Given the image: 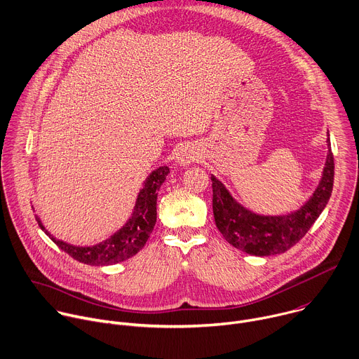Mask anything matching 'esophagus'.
<instances>
[{
  "instance_id": "34e87169",
  "label": "esophagus",
  "mask_w": 359,
  "mask_h": 359,
  "mask_svg": "<svg viewBox=\"0 0 359 359\" xmlns=\"http://www.w3.org/2000/svg\"><path fill=\"white\" fill-rule=\"evenodd\" d=\"M198 156H200V154H198V151L196 148L186 145V147H182L177 151V154H176V163L179 166H187V165L196 162L198 159Z\"/></svg>"
}]
</instances>
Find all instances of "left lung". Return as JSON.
<instances>
[{"mask_svg":"<svg viewBox=\"0 0 359 359\" xmlns=\"http://www.w3.org/2000/svg\"><path fill=\"white\" fill-rule=\"evenodd\" d=\"M327 137V158L316 190L300 208L287 214L268 215L251 211L211 175L214 219L226 243L250 255L269 257L286 252L302 240L325 208L332 191L334 158L330 134Z\"/></svg>","mask_w":359,"mask_h":359,"instance_id":"1","label":"left lung"}]
</instances>
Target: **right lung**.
Wrapping results in <instances>:
<instances>
[{"label":"right lung","instance_id":"right-lung-1","mask_svg":"<svg viewBox=\"0 0 359 359\" xmlns=\"http://www.w3.org/2000/svg\"><path fill=\"white\" fill-rule=\"evenodd\" d=\"M169 172L170 170L168 166H159L148 175V177L142 183V189L137 196V201L131 212V217L121 228L98 244L90 247L69 244L53 236L45 228L42 219L38 215L36 221L42 231L62 251H65L66 254H69L72 258L81 264L91 266H107L115 265L118 262H124L131 257L137 255L148 241V238L156 224L158 191L161 186L165 183Z\"/></svg>","mask_w":359,"mask_h":359}]
</instances>
